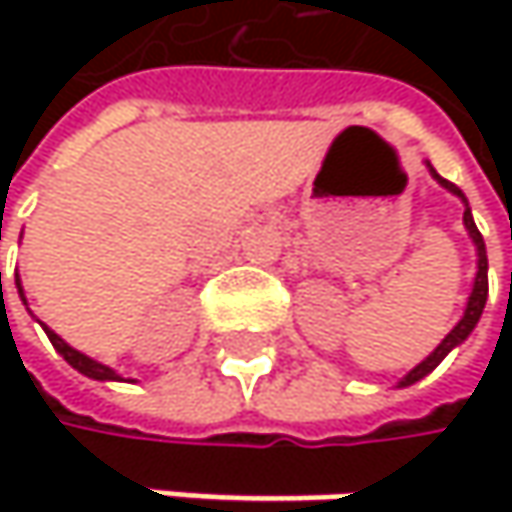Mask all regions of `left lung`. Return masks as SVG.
I'll use <instances>...</instances> for the list:
<instances>
[{
    "instance_id": "obj_1",
    "label": "left lung",
    "mask_w": 512,
    "mask_h": 512,
    "mask_svg": "<svg viewBox=\"0 0 512 512\" xmlns=\"http://www.w3.org/2000/svg\"><path fill=\"white\" fill-rule=\"evenodd\" d=\"M430 174L448 189V192H454L457 198L465 201V195H462L460 186H454L451 180H445V177H439L436 174V168L430 165ZM462 222H465V231H468V237H471V243L477 246V275H474V287H471V296H468V305H465V314H462V320L448 332V338L430 353V356L424 358L418 367H412L403 379H400V385H412V382H418V379H424L427 373H433L436 367H439V361L448 356L454 347H460L462 341L471 335V329L477 326V320H480V314H483V305H486V293H489V275H486V269H489V263H486V246H483V237H480V231H477V225H474V219H471V210H468V201H465V213H462Z\"/></svg>"
}]
</instances>
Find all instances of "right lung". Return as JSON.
<instances>
[{
	"mask_svg": "<svg viewBox=\"0 0 512 512\" xmlns=\"http://www.w3.org/2000/svg\"><path fill=\"white\" fill-rule=\"evenodd\" d=\"M17 290H20V296H23V287H20V278H17ZM23 302H26V296H23ZM47 329V326H44ZM47 338L52 341V347L64 356V361L70 364V367H76L79 373H85V376H91V379H100V382H106V379H121L112 367H106V364H100V361H94V358L82 356L79 350H73L70 344H64L52 329H47Z\"/></svg>",
	"mask_w": 512,
	"mask_h": 512,
	"instance_id": "1",
	"label": "right lung"
}]
</instances>
